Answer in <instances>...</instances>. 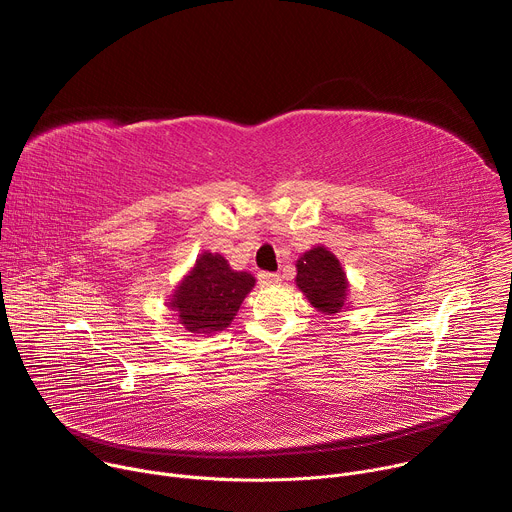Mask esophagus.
<instances>
[{
	"mask_svg": "<svg viewBox=\"0 0 512 512\" xmlns=\"http://www.w3.org/2000/svg\"><path fill=\"white\" fill-rule=\"evenodd\" d=\"M257 279H259V283H261L263 287H269V285H277V283L281 281V275H279V273H269V271H261V273L257 275Z\"/></svg>",
	"mask_w": 512,
	"mask_h": 512,
	"instance_id": "34e87169",
	"label": "esophagus"
}]
</instances>
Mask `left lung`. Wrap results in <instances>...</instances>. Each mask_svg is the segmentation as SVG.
<instances>
[{
	"label": "left lung",
	"instance_id": "obj_1",
	"mask_svg": "<svg viewBox=\"0 0 512 512\" xmlns=\"http://www.w3.org/2000/svg\"><path fill=\"white\" fill-rule=\"evenodd\" d=\"M296 283L320 312L336 314L342 310L348 287L346 273L328 249L316 247L302 255Z\"/></svg>",
	"mask_w": 512,
	"mask_h": 512
}]
</instances>
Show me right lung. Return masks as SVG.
I'll use <instances>...</instances> for the list:
<instances>
[{
    "label": "right lung",
    "instance_id": "add662e5",
    "mask_svg": "<svg viewBox=\"0 0 512 512\" xmlns=\"http://www.w3.org/2000/svg\"><path fill=\"white\" fill-rule=\"evenodd\" d=\"M255 285L247 271H233L223 255L202 253L172 298L180 324L190 332L223 330Z\"/></svg>",
    "mask_w": 512,
    "mask_h": 512
}]
</instances>
